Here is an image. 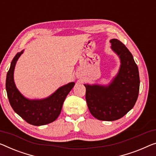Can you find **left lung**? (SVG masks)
Segmentation results:
<instances>
[{
	"label": "left lung",
	"mask_w": 156,
	"mask_h": 156,
	"mask_svg": "<svg viewBox=\"0 0 156 156\" xmlns=\"http://www.w3.org/2000/svg\"><path fill=\"white\" fill-rule=\"evenodd\" d=\"M110 43L111 50L120 59L118 73L108 85L84 84L90 112L105 121L120 119L134 107L140 84L137 65L131 52L118 39H111Z\"/></svg>",
	"instance_id": "obj_1"
}]
</instances>
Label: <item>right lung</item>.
<instances>
[{
	"label": "right lung",
	"instance_id": "add662e5",
	"mask_svg": "<svg viewBox=\"0 0 156 156\" xmlns=\"http://www.w3.org/2000/svg\"><path fill=\"white\" fill-rule=\"evenodd\" d=\"M24 51L22 50L15 56L7 73L5 88L9 101L15 112L28 123L36 126L47 125L55 121L59 115L65 99L75 83H69L62 86L46 98L30 99L25 97L19 91L14 80L16 63Z\"/></svg>",
	"mask_w": 156,
	"mask_h": 156
}]
</instances>
